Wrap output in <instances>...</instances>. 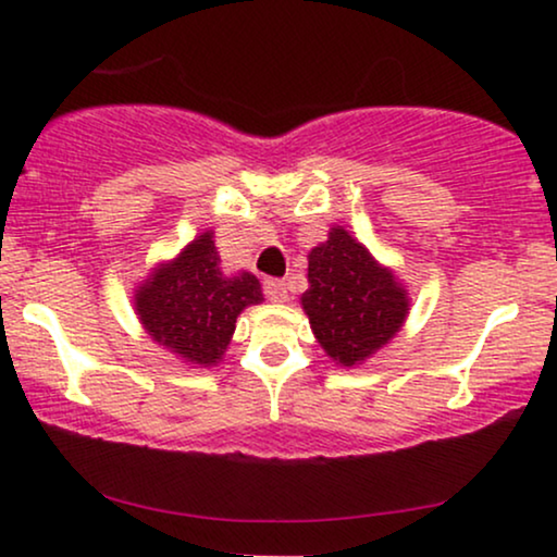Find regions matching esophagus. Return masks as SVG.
Here are the masks:
<instances>
[{
    "label": "esophagus",
    "mask_w": 557,
    "mask_h": 557,
    "mask_svg": "<svg viewBox=\"0 0 557 557\" xmlns=\"http://www.w3.org/2000/svg\"><path fill=\"white\" fill-rule=\"evenodd\" d=\"M263 294L269 296L271 301H286V284L281 278H265L263 281Z\"/></svg>",
    "instance_id": "1"
}]
</instances>
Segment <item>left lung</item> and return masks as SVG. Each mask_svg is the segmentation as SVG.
I'll return each mask as SVG.
<instances>
[{
    "label": "left lung",
    "mask_w": 557,
    "mask_h": 557,
    "mask_svg": "<svg viewBox=\"0 0 557 557\" xmlns=\"http://www.w3.org/2000/svg\"><path fill=\"white\" fill-rule=\"evenodd\" d=\"M319 345L342 364H357L387 345L408 314V299L391 271L372 261L342 227L309 253V288L301 296Z\"/></svg>",
    "instance_id": "1"
}]
</instances>
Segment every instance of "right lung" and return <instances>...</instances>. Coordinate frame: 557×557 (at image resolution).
I'll return each instance as SVG.
<instances>
[{
  "label": "right lung",
  "instance_id": "1",
  "mask_svg": "<svg viewBox=\"0 0 557 557\" xmlns=\"http://www.w3.org/2000/svg\"><path fill=\"white\" fill-rule=\"evenodd\" d=\"M261 301L258 278L225 276L212 233H202L177 261L159 265L139 286L136 311L159 345L193 364H215L231 345L240 311Z\"/></svg>",
  "mask_w": 557,
  "mask_h": 557
}]
</instances>
